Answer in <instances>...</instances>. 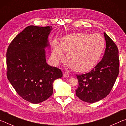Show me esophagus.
<instances>
[{
    "mask_svg": "<svg viewBox=\"0 0 126 126\" xmlns=\"http://www.w3.org/2000/svg\"><path fill=\"white\" fill-rule=\"evenodd\" d=\"M69 74L68 72H65L64 73H63V77L65 78L69 77Z\"/></svg>",
    "mask_w": 126,
    "mask_h": 126,
    "instance_id": "obj_1",
    "label": "esophagus"
}]
</instances>
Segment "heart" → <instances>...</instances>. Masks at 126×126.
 <instances>
[{
    "label": "heart",
    "mask_w": 126,
    "mask_h": 126,
    "mask_svg": "<svg viewBox=\"0 0 126 126\" xmlns=\"http://www.w3.org/2000/svg\"><path fill=\"white\" fill-rule=\"evenodd\" d=\"M105 47V40L99 34L77 33L62 38L61 44L53 43L52 57L55 62L63 60L64 52L72 69L79 72L91 71L98 62Z\"/></svg>",
    "instance_id": "obj_1"
}]
</instances>
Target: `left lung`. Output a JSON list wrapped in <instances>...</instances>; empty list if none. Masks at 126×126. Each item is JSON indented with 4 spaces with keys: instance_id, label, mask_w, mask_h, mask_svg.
<instances>
[{
    "instance_id": "obj_1",
    "label": "left lung",
    "mask_w": 126,
    "mask_h": 126,
    "mask_svg": "<svg viewBox=\"0 0 126 126\" xmlns=\"http://www.w3.org/2000/svg\"><path fill=\"white\" fill-rule=\"evenodd\" d=\"M106 47L101 61L86 74L77 75L78 87L76 94L88 103L105 98L113 87L119 73L118 49L109 36L104 33Z\"/></svg>"
}]
</instances>
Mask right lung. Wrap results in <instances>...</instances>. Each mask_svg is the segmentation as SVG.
Wrapping results in <instances>:
<instances>
[{
  "label": "right lung",
  "instance_id": "right-lung-1",
  "mask_svg": "<svg viewBox=\"0 0 126 126\" xmlns=\"http://www.w3.org/2000/svg\"><path fill=\"white\" fill-rule=\"evenodd\" d=\"M52 26L27 27L10 43L7 52V78L20 96L39 103L53 94V83L62 77L58 68L46 62V48Z\"/></svg>",
  "mask_w": 126,
  "mask_h": 126
}]
</instances>
